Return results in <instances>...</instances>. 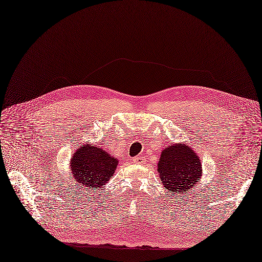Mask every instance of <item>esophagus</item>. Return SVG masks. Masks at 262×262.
Returning a JSON list of instances; mask_svg holds the SVG:
<instances>
[{"label": "esophagus", "instance_id": "esophagus-1", "mask_svg": "<svg viewBox=\"0 0 262 262\" xmlns=\"http://www.w3.org/2000/svg\"><path fill=\"white\" fill-rule=\"evenodd\" d=\"M132 161H133V163H136V164H142L145 161V158L143 156H136V157H133Z\"/></svg>", "mask_w": 262, "mask_h": 262}]
</instances>
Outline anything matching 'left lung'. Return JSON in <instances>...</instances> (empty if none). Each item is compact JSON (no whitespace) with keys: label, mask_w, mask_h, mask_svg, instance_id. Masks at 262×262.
<instances>
[{"label":"left lung","mask_w":262,"mask_h":262,"mask_svg":"<svg viewBox=\"0 0 262 262\" xmlns=\"http://www.w3.org/2000/svg\"><path fill=\"white\" fill-rule=\"evenodd\" d=\"M157 171L168 193L185 194L200 180L202 166L191 147L178 143L162 150Z\"/></svg>","instance_id":"1"}]
</instances>
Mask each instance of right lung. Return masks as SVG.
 <instances>
[{
  "instance_id": "obj_1",
  "label": "right lung",
  "mask_w": 262,
  "mask_h": 262,
  "mask_svg": "<svg viewBox=\"0 0 262 262\" xmlns=\"http://www.w3.org/2000/svg\"><path fill=\"white\" fill-rule=\"evenodd\" d=\"M118 163L105 149L86 143L77 148L71 160V175L84 189L96 190L114 176Z\"/></svg>"
}]
</instances>
